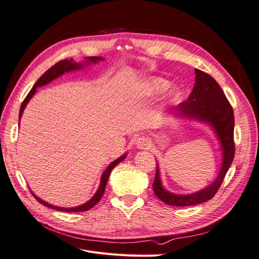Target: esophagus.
<instances>
[{
	"label": "esophagus",
	"instance_id": "1",
	"mask_svg": "<svg viewBox=\"0 0 259 259\" xmlns=\"http://www.w3.org/2000/svg\"><path fill=\"white\" fill-rule=\"evenodd\" d=\"M136 146L138 149H147L149 147V140L145 136L139 137L136 142Z\"/></svg>",
	"mask_w": 259,
	"mask_h": 259
}]
</instances>
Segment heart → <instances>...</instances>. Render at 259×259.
I'll return each instance as SVG.
<instances>
[{
    "label": "heart",
    "mask_w": 259,
    "mask_h": 259,
    "mask_svg": "<svg viewBox=\"0 0 259 259\" xmlns=\"http://www.w3.org/2000/svg\"><path fill=\"white\" fill-rule=\"evenodd\" d=\"M168 86V81L162 79V77H153V79H150L144 83L142 85V89H140V92H142V95L146 97H150L154 96L156 94L165 90ZM180 96V92L178 89H173L169 92L168 95V100L170 103L173 101H176Z\"/></svg>",
    "instance_id": "heart-1"
}]
</instances>
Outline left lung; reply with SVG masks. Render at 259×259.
<instances>
[{
  "instance_id": "obj_1",
  "label": "left lung",
  "mask_w": 259,
  "mask_h": 259,
  "mask_svg": "<svg viewBox=\"0 0 259 259\" xmlns=\"http://www.w3.org/2000/svg\"><path fill=\"white\" fill-rule=\"evenodd\" d=\"M195 84L186 101L180 103L174 113L178 116L187 117L208 124L216 133L223 151V163L218 176L213 184L204 189L191 194H175L164 189L161 184L159 166L156 165L153 183L154 194L162 202L173 206H191L201 204L210 200L222 186L234 158V116L233 110L221 86L209 74L194 70Z\"/></svg>"
}]
</instances>
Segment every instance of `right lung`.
Returning <instances> with one entry per match:
<instances>
[{
	"instance_id": "right-lung-1",
	"label": "right lung",
	"mask_w": 259,
	"mask_h": 259,
	"mask_svg": "<svg viewBox=\"0 0 259 259\" xmlns=\"http://www.w3.org/2000/svg\"><path fill=\"white\" fill-rule=\"evenodd\" d=\"M100 60H104L103 57H89L88 59L85 60L84 65L82 64H76V62H74L72 59H64V60H60L58 61L56 65H54L52 68H50L48 71H46L40 79H38L36 81V83L33 85V88L31 89V91L29 92V94L27 95V97L25 98V100L22 101L21 104V107H20V111H19V120L20 117L22 115V112L23 110H25V108L27 106V104L29 103V100L32 98V96L35 94L36 92V89L40 88V86H43L45 84H49L50 82H52L53 80L57 79L58 76L62 75L65 72H69V71H73V70H79V69H82L83 66L85 65H89V64H96V62L100 61ZM125 158H126V154H124L122 156H120L119 159H116L115 161H113L110 165H109L106 170L103 173V175H101V178H100V185H99V188L98 190L96 191L95 195L94 197L88 201L86 203H84L83 205H80V206H75V207H59V206H54L52 204H49L48 202H45L43 200H41L40 198H37L36 195H34V193L31 191V193H32L33 197L37 200V202H40L41 204L48 206L50 208H53V209H57V210H62V211H84V210H89L90 208L95 206L97 203L100 201L101 197H103V194L106 190V186H107V183H108V179H109V176H110V173L111 170L119 164L121 161H123Z\"/></svg>"
}]
</instances>
